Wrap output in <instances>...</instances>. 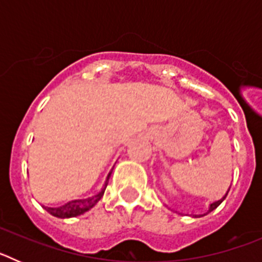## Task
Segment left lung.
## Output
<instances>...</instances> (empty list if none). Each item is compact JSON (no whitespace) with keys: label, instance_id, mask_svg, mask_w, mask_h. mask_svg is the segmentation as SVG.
<instances>
[{"label":"left lung","instance_id":"8db88e82","mask_svg":"<svg viewBox=\"0 0 262 262\" xmlns=\"http://www.w3.org/2000/svg\"><path fill=\"white\" fill-rule=\"evenodd\" d=\"M228 191H230V190H228ZM228 191H227V193H226V195H224L223 198H222V200H219V201H216V202L211 203V205H210V207H209V211L206 212V214H209V212H211L212 210H215V209H216L217 206H219V205H221L222 202H223V201H224V198H226V196H227V194H228ZM206 214H203V215H206ZM203 215H194V216H195V217H198V216H203Z\"/></svg>","mask_w":262,"mask_h":262}]
</instances>
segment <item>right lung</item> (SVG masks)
I'll return each mask as SVG.
<instances>
[{"instance_id": "1", "label": "right lung", "mask_w": 262, "mask_h": 262, "mask_svg": "<svg viewBox=\"0 0 262 262\" xmlns=\"http://www.w3.org/2000/svg\"><path fill=\"white\" fill-rule=\"evenodd\" d=\"M110 174L111 173H108L107 180H106L105 186H103L102 190L99 191L98 194H96V195L89 196V198H86V200L71 201V202H67L66 205L60 206V207H45V209L47 210L51 215H53V216H56V217H61V219H64V217H75L81 214H84V212L89 211V210L92 209V207H93V206L103 196L105 189L108 184Z\"/></svg>"}]
</instances>
